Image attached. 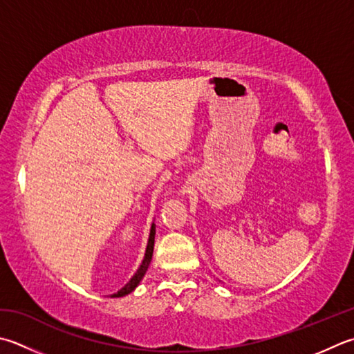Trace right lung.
<instances>
[{"label":"right lung","instance_id":"1","mask_svg":"<svg viewBox=\"0 0 354 354\" xmlns=\"http://www.w3.org/2000/svg\"><path fill=\"white\" fill-rule=\"evenodd\" d=\"M155 234H156V225L155 223H151L150 227V234H149V241H147V247H145V254H144V259L141 262L140 268L136 270V273L131 276V279L124 286L120 292H116L115 295H112V297H122L126 295H130L133 290L140 286L141 279L144 278L145 272H147V268L151 262V256H153V247H155Z\"/></svg>","mask_w":354,"mask_h":354}]
</instances>
